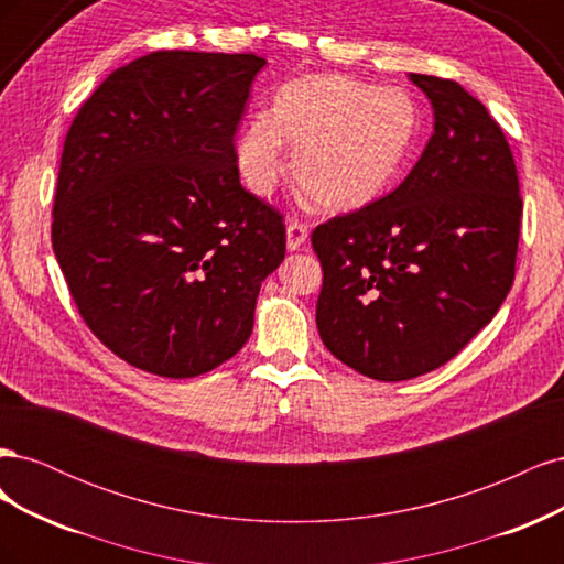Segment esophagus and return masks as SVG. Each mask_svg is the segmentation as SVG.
I'll return each mask as SVG.
<instances>
[{
    "instance_id": "obj_1",
    "label": "esophagus",
    "mask_w": 564,
    "mask_h": 564,
    "mask_svg": "<svg viewBox=\"0 0 564 564\" xmlns=\"http://www.w3.org/2000/svg\"><path fill=\"white\" fill-rule=\"evenodd\" d=\"M308 240V226L301 224V220L292 218L286 224V249L289 251H296L303 247V242Z\"/></svg>"
}]
</instances>
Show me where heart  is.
<instances>
[{"label": "heart", "mask_w": 564, "mask_h": 564, "mask_svg": "<svg viewBox=\"0 0 564 564\" xmlns=\"http://www.w3.org/2000/svg\"><path fill=\"white\" fill-rule=\"evenodd\" d=\"M421 127L414 98L346 75H308L278 91L270 112L251 115L232 143L249 193L265 197L286 172L317 209L348 214L383 197L398 181Z\"/></svg>", "instance_id": "heart-1"}]
</instances>
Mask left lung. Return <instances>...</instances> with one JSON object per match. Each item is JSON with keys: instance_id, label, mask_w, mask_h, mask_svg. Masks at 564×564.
<instances>
[{"instance_id": "8db88e82", "label": "left lung", "mask_w": 564, "mask_h": 564, "mask_svg": "<svg viewBox=\"0 0 564 564\" xmlns=\"http://www.w3.org/2000/svg\"><path fill=\"white\" fill-rule=\"evenodd\" d=\"M435 124L383 199L313 230L322 344L377 381L429 373L491 322L516 278L520 183L487 108L458 82L409 75Z\"/></svg>"}]
</instances>
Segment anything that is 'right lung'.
I'll list each match as a JSON object with an SVG mask.
<instances>
[{
  "label": "right lung",
  "mask_w": 564,
  "mask_h": 564,
  "mask_svg": "<svg viewBox=\"0 0 564 564\" xmlns=\"http://www.w3.org/2000/svg\"><path fill=\"white\" fill-rule=\"evenodd\" d=\"M263 65L155 51L115 70L67 131L54 253L89 329L155 377L230 360L284 261V220L245 191L232 155Z\"/></svg>",
  "instance_id": "obj_1"
}]
</instances>
